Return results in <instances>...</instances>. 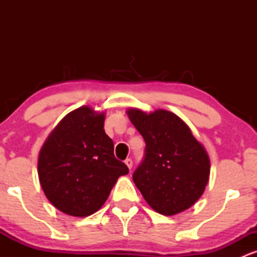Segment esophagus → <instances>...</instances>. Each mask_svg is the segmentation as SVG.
Here are the masks:
<instances>
[{"label":"esophagus","mask_w":257,"mask_h":257,"mask_svg":"<svg viewBox=\"0 0 257 257\" xmlns=\"http://www.w3.org/2000/svg\"><path fill=\"white\" fill-rule=\"evenodd\" d=\"M124 163L126 164V167H128L129 169H132V168H133V161H132V158H126L125 161H124Z\"/></svg>","instance_id":"esophagus-1"}]
</instances>
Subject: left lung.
Segmentation results:
<instances>
[{
    "label": "left lung",
    "instance_id": "left-lung-1",
    "mask_svg": "<svg viewBox=\"0 0 257 257\" xmlns=\"http://www.w3.org/2000/svg\"><path fill=\"white\" fill-rule=\"evenodd\" d=\"M128 116L146 144L143 161L133 173L144 198L167 216L192 206L204 192L210 174L205 150L172 112L147 114L131 108Z\"/></svg>",
    "mask_w": 257,
    "mask_h": 257
}]
</instances>
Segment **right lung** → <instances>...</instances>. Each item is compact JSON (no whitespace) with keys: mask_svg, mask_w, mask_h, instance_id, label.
<instances>
[{"mask_svg":"<svg viewBox=\"0 0 257 257\" xmlns=\"http://www.w3.org/2000/svg\"><path fill=\"white\" fill-rule=\"evenodd\" d=\"M105 116L83 106L70 112L52 132L38 157V178L55 208L89 216L101 208L128 167L114 157L104 131Z\"/></svg>","mask_w":257,"mask_h":257,"instance_id":"1","label":"right lung"}]
</instances>
